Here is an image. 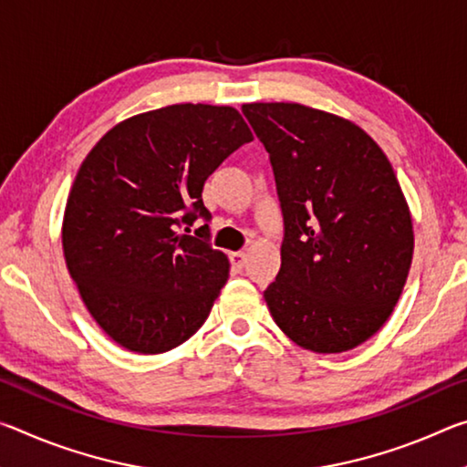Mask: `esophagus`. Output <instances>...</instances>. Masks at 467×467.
<instances>
[{"label": "esophagus", "instance_id": "esophagus-1", "mask_svg": "<svg viewBox=\"0 0 467 467\" xmlns=\"http://www.w3.org/2000/svg\"><path fill=\"white\" fill-rule=\"evenodd\" d=\"M231 264H233V267H234L236 272H241L243 267H244V264H247V253H243V251L231 253Z\"/></svg>", "mask_w": 467, "mask_h": 467}]
</instances>
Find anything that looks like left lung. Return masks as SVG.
<instances>
[{
    "label": "left lung",
    "instance_id": "left-lung-1",
    "mask_svg": "<svg viewBox=\"0 0 467 467\" xmlns=\"http://www.w3.org/2000/svg\"><path fill=\"white\" fill-rule=\"evenodd\" d=\"M243 115L270 154L284 216L267 309L305 350H352L389 319L412 265V214L391 162L327 110L247 102Z\"/></svg>",
    "mask_w": 467,
    "mask_h": 467
}]
</instances>
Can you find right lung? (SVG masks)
Here are the masks:
<instances>
[{"mask_svg":"<svg viewBox=\"0 0 467 467\" xmlns=\"http://www.w3.org/2000/svg\"><path fill=\"white\" fill-rule=\"evenodd\" d=\"M251 140L236 109L181 102L117 123L84 158L63 257L90 317L125 350L169 352L208 319L231 264L177 226L210 220L205 179Z\"/></svg>","mask_w":467,"mask_h":467,"instance_id":"1","label":"right lung"}]
</instances>
